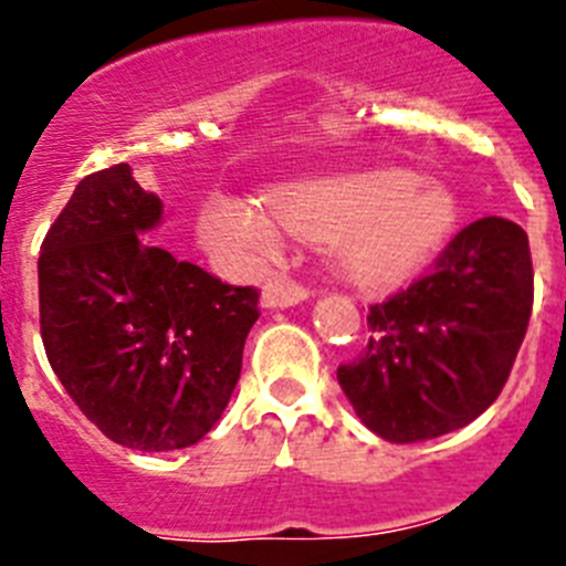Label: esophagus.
<instances>
[{
	"label": "esophagus",
	"mask_w": 566,
	"mask_h": 566,
	"mask_svg": "<svg viewBox=\"0 0 566 566\" xmlns=\"http://www.w3.org/2000/svg\"><path fill=\"white\" fill-rule=\"evenodd\" d=\"M307 295L310 293L301 287V284L276 279V282H268L265 287H262V307L287 310V307H295V304H301V301H307Z\"/></svg>",
	"instance_id": "34e87169"
}]
</instances>
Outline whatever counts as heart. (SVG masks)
<instances>
[{
  "label": "heart",
  "instance_id": "heart-1",
  "mask_svg": "<svg viewBox=\"0 0 566 566\" xmlns=\"http://www.w3.org/2000/svg\"><path fill=\"white\" fill-rule=\"evenodd\" d=\"M458 223L452 189L405 167L301 178L271 198L220 192L200 214V242L248 265L282 251L284 231L329 242L335 268L360 287H390L427 265Z\"/></svg>",
  "mask_w": 566,
  "mask_h": 566
}]
</instances>
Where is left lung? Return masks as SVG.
<instances>
[{
	"instance_id": "obj_1",
	"label": "left lung",
	"mask_w": 566,
	"mask_h": 566,
	"mask_svg": "<svg viewBox=\"0 0 566 566\" xmlns=\"http://www.w3.org/2000/svg\"><path fill=\"white\" fill-rule=\"evenodd\" d=\"M533 307L527 234L480 218L443 248L430 276L368 307V346L337 368L363 424L390 443L447 436L503 390Z\"/></svg>"
}]
</instances>
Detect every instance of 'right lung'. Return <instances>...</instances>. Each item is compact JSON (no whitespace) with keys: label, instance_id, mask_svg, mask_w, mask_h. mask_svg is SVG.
I'll return each instance as SVG.
<instances>
[{"label":"right lung","instance_id":"right-lung-1","mask_svg":"<svg viewBox=\"0 0 566 566\" xmlns=\"http://www.w3.org/2000/svg\"><path fill=\"white\" fill-rule=\"evenodd\" d=\"M161 200L128 164L86 176L41 242L46 360L111 441L139 452L198 443L240 379L259 293L145 240Z\"/></svg>","mask_w":566,"mask_h":566}]
</instances>
